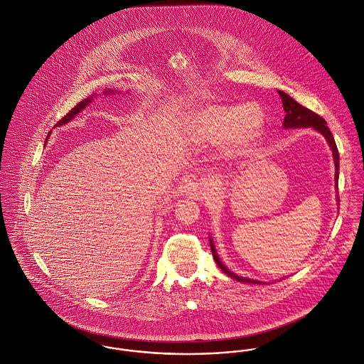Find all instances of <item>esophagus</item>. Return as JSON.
I'll return each instance as SVG.
<instances>
[{
    "instance_id": "34e87169",
    "label": "esophagus",
    "mask_w": 364,
    "mask_h": 364,
    "mask_svg": "<svg viewBox=\"0 0 364 364\" xmlns=\"http://www.w3.org/2000/svg\"><path fill=\"white\" fill-rule=\"evenodd\" d=\"M211 186V179H208V178H205V179H200L199 181V183H198V191L200 192V193H206V191H208V188Z\"/></svg>"
}]
</instances>
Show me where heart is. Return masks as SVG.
Listing matches in <instances>:
<instances>
[{
  "instance_id": "obj_1",
  "label": "heart",
  "mask_w": 364,
  "mask_h": 364,
  "mask_svg": "<svg viewBox=\"0 0 364 364\" xmlns=\"http://www.w3.org/2000/svg\"><path fill=\"white\" fill-rule=\"evenodd\" d=\"M263 124L262 110L252 104L208 106L196 119V127L203 137L223 139L225 149L232 153L248 147L262 133Z\"/></svg>"
}]
</instances>
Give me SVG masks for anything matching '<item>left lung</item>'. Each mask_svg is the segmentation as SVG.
Returning <instances> with one entry per match:
<instances>
[{
    "label": "left lung",
    "instance_id": "obj_1",
    "mask_svg": "<svg viewBox=\"0 0 364 364\" xmlns=\"http://www.w3.org/2000/svg\"><path fill=\"white\" fill-rule=\"evenodd\" d=\"M280 98H282V104H283V109L286 112V116H284V120H283V126L284 129H297V127H312L314 130L319 132L328 141L331 150H332V156H333V162H335V181H336V186H338V179H339V153H338V147L335 144V140H333V136L331 133V130L328 129L326 126V122L316 113H314L310 109H307L306 106L296 102L290 95H287L286 92L283 91H277ZM210 248H211V252H213V258L215 260V263L220 266V269L227 273L230 277L238 280V282H245V283H262L258 280H252V279H247V277H241V276H237L235 273L230 272L224 264L223 262L218 258L217 252H215V248L213 245V241L210 240Z\"/></svg>",
    "mask_w": 364,
    "mask_h": 364
}]
</instances>
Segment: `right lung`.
Here are the masks:
<instances>
[{"instance_id": "1", "label": "right lung", "mask_w": 364, "mask_h": 364, "mask_svg": "<svg viewBox=\"0 0 364 364\" xmlns=\"http://www.w3.org/2000/svg\"><path fill=\"white\" fill-rule=\"evenodd\" d=\"M110 92H113V90H106V91H105V94H106V95H107V94H110ZM114 92H116V91H114ZM94 97H95V95H92V97H90V98H87V100L81 101L80 104H77V106H74V107H73V109H71V110H70V112H68V113H67L61 120H58V122H57V124H55V126L65 124V123H68L71 119H74V116H75V114H78L84 107H87L88 105L91 104V102L94 101ZM48 137H49V136H48Z\"/></svg>"}]
</instances>
